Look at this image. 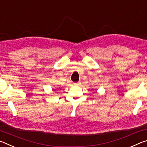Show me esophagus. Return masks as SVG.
Listing matches in <instances>:
<instances>
[{
	"mask_svg": "<svg viewBox=\"0 0 147 147\" xmlns=\"http://www.w3.org/2000/svg\"><path fill=\"white\" fill-rule=\"evenodd\" d=\"M80 84V82H76V83H73V84H74V85H79Z\"/></svg>",
	"mask_w": 147,
	"mask_h": 147,
	"instance_id": "obj_1",
	"label": "esophagus"
}]
</instances>
